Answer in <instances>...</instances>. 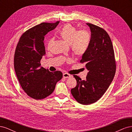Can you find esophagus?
<instances>
[{
  "label": "esophagus",
  "instance_id": "obj_1",
  "mask_svg": "<svg viewBox=\"0 0 132 132\" xmlns=\"http://www.w3.org/2000/svg\"><path fill=\"white\" fill-rule=\"evenodd\" d=\"M63 76V78H69L71 77L70 74H69L68 73H64Z\"/></svg>",
  "mask_w": 132,
  "mask_h": 132
}]
</instances>
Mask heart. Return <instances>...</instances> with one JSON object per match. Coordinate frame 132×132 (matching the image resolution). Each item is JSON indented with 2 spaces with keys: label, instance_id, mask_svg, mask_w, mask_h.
I'll return each mask as SVG.
<instances>
[{
  "label": "heart",
  "instance_id": "1",
  "mask_svg": "<svg viewBox=\"0 0 132 132\" xmlns=\"http://www.w3.org/2000/svg\"><path fill=\"white\" fill-rule=\"evenodd\" d=\"M59 35L63 40L70 43L72 52L76 57H81L88 50L91 41V35L88 31L81 30L78 31L77 28L70 23L65 25L59 32ZM53 42V39H50L47 43L50 48Z\"/></svg>",
  "mask_w": 132,
  "mask_h": 132
}]
</instances>
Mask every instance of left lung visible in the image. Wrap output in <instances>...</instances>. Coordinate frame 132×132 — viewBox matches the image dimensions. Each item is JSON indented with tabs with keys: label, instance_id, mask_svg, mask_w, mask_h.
Listing matches in <instances>:
<instances>
[{
	"label": "left lung",
	"instance_id": "8db88e82",
	"mask_svg": "<svg viewBox=\"0 0 132 132\" xmlns=\"http://www.w3.org/2000/svg\"><path fill=\"white\" fill-rule=\"evenodd\" d=\"M91 35L90 46L82 55L81 63L88 70L85 80L74 75L77 82L71 93L78 102L90 105L100 98L112 81L116 70L114 50L111 39L102 28L87 23Z\"/></svg>",
	"mask_w": 132,
	"mask_h": 132
}]
</instances>
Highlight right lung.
I'll list each match as a JSON object with an SVG mask.
<instances>
[{"instance_id": "1", "label": "right lung", "mask_w": 132, "mask_h": 132, "mask_svg": "<svg viewBox=\"0 0 132 132\" xmlns=\"http://www.w3.org/2000/svg\"><path fill=\"white\" fill-rule=\"evenodd\" d=\"M59 23L42 22L30 28L21 36L16 47L14 64L18 80L26 94L36 100L50 96L63 78L61 71L51 72L40 63L46 54L45 36Z\"/></svg>"}]
</instances>
